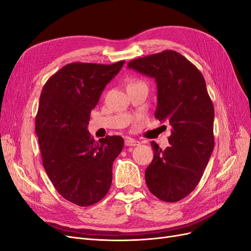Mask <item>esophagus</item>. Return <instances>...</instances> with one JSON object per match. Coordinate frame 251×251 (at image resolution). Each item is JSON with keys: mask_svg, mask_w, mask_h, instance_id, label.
<instances>
[{"mask_svg": "<svg viewBox=\"0 0 251 251\" xmlns=\"http://www.w3.org/2000/svg\"><path fill=\"white\" fill-rule=\"evenodd\" d=\"M141 143L138 142L137 140H134V138L131 137H126L125 138V146L128 147H135V146H140Z\"/></svg>", "mask_w": 251, "mask_h": 251, "instance_id": "34e87169", "label": "esophagus"}]
</instances>
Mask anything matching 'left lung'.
Returning a JSON list of instances; mask_svg holds the SVG:
<instances>
[{"instance_id": "left-lung-1", "label": "left lung", "mask_w": 251, "mask_h": 251, "mask_svg": "<svg viewBox=\"0 0 251 251\" xmlns=\"http://www.w3.org/2000/svg\"><path fill=\"white\" fill-rule=\"evenodd\" d=\"M129 69L155 78V118L172 126L170 147L151 143L154 157L145 172L147 186L163 201H178L197 187L214 149V106L201 71L175 50L128 63Z\"/></svg>"}]
</instances>
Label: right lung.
<instances>
[{
  "label": "right lung",
  "mask_w": 251,
  "mask_h": 251,
  "mask_svg": "<svg viewBox=\"0 0 251 251\" xmlns=\"http://www.w3.org/2000/svg\"><path fill=\"white\" fill-rule=\"evenodd\" d=\"M124 63H70L41 92L35 131L44 170L55 190L80 207L106 196L113 163L123 149V137L108 135L97 143L87 127L102 91Z\"/></svg>",
  "instance_id": "right-lung-1"
}]
</instances>
